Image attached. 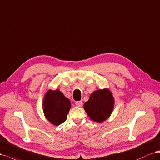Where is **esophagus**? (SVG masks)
<instances>
[{"mask_svg":"<svg viewBox=\"0 0 160 160\" xmlns=\"http://www.w3.org/2000/svg\"><path fill=\"white\" fill-rule=\"evenodd\" d=\"M76 106H78V107H82V104H83V102H82V101H78V102H76L75 103Z\"/></svg>","mask_w":160,"mask_h":160,"instance_id":"34e87169","label":"esophagus"}]
</instances>
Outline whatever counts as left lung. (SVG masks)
<instances>
[{"label": "left lung", "instance_id": "8db88e82", "mask_svg": "<svg viewBox=\"0 0 160 160\" xmlns=\"http://www.w3.org/2000/svg\"><path fill=\"white\" fill-rule=\"evenodd\" d=\"M114 106V98L108 88L92 92L88 101L84 103V108L90 118L102 123L109 118Z\"/></svg>", "mask_w": 160, "mask_h": 160}]
</instances>
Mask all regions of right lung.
<instances>
[{
    "label": "right lung",
    "instance_id": "add662e5",
    "mask_svg": "<svg viewBox=\"0 0 160 160\" xmlns=\"http://www.w3.org/2000/svg\"><path fill=\"white\" fill-rule=\"evenodd\" d=\"M70 108V101L59 90H49L45 94L42 103L44 114L46 119L54 126L66 121Z\"/></svg>",
    "mask_w": 160,
    "mask_h": 160
}]
</instances>
